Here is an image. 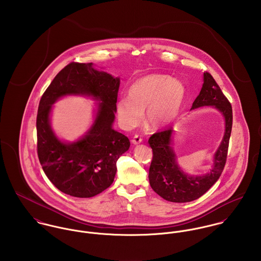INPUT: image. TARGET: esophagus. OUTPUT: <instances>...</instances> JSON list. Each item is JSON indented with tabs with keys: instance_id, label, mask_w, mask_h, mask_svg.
<instances>
[{
	"instance_id": "esophagus-1",
	"label": "esophagus",
	"mask_w": 261,
	"mask_h": 261,
	"mask_svg": "<svg viewBox=\"0 0 261 261\" xmlns=\"http://www.w3.org/2000/svg\"><path fill=\"white\" fill-rule=\"evenodd\" d=\"M142 142H143V139H142V137H140L139 135H135L134 138H133V140H132V143H133L134 145H138V144H140V143H142Z\"/></svg>"
}]
</instances>
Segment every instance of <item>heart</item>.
<instances>
[{"label":"heart","instance_id":"b5f03b06","mask_svg":"<svg viewBox=\"0 0 261 261\" xmlns=\"http://www.w3.org/2000/svg\"><path fill=\"white\" fill-rule=\"evenodd\" d=\"M184 85L166 74L145 75L127 89L128 97H120L115 112L120 124L133 128L141 123L147 108V119L152 127L170 124L179 115L185 100Z\"/></svg>","mask_w":261,"mask_h":261}]
</instances>
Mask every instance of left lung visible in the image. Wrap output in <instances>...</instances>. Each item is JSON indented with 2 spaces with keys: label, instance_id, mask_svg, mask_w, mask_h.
Masks as SVG:
<instances>
[{
  "label": "left lung",
  "instance_id": "left-lung-1",
  "mask_svg": "<svg viewBox=\"0 0 261 261\" xmlns=\"http://www.w3.org/2000/svg\"><path fill=\"white\" fill-rule=\"evenodd\" d=\"M213 107L222 112L225 118V134L222 143L214 155V166L203 176H188L178 167L172 146L173 127H168L150 136L149 147L152 159L149 166V180L151 189L170 202H191L204 195L220 178L226 164L229 140L232 130V107L221 88L209 72H204V83L200 94L191 110Z\"/></svg>",
  "mask_w": 261,
  "mask_h": 261
}]
</instances>
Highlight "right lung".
<instances>
[{
  "mask_svg": "<svg viewBox=\"0 0 261 261\" xmlns=\"http://www.w3.org/2000/svg\"><path fill=\"white\" fill-rule=\"evenodd\" d=\"M118 88L119 78L94 69L92 63L71 62L43 93L36 120L38 158L47 178L61 192L90 198L112 185L116 161L130 146L127 137L112 128ZM68 94L90 95L100 101L93 127L72 144L60 142L48 123L51 105Z\"/></svg>",
  "mask_w": 261,
  "mask_h": 261,
  "instance_id": "1",
  "label": "right lung"
}]
</instances>
